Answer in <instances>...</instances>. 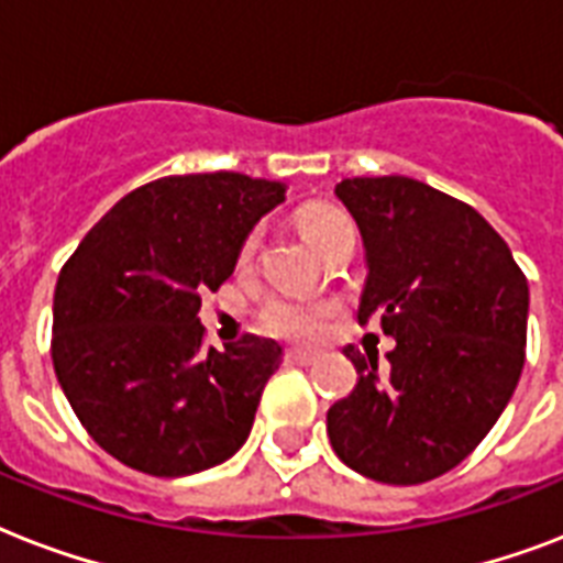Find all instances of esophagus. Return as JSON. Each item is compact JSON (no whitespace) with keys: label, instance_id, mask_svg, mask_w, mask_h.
Wrapping results in <instances>:
<instances>
[{"label":"esophagus","instance_id":"1","mask_svg":"<svg viewBox=\"0 0 563 563\" xmlns=\"http://www.w3.org/2000/svg\"><path fill=\"white\" fill-rule=\"evenodd\" d=\"M318 356L316 353H307V351H286V362L289 365H312Z\"/></svg>","mask_w":563,"mask_h":563}]
</instances>
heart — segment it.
<instances>
[{
    "instance_id": "b5f03b06",
    "label": "heart",
    "mask_w": 563,
    "mask_h": 563,
    "mask_svg": "<svg viewBox=\"0 0 563 563\" xmlns=\"http://www.w3.org/2000/svg\"><path fill=\"white\" fill-rule=\"evenodd\" d=\"M298 230L303 233L309 245L318 247L324 254L327 247L333 245L335 239L353 230V221L347 212H342L333 203H309L295 216ZM256 251V233L245 239L242 245V263H247ZM335 316L333 300L307 298V295H295V291H283L274 295L260 309V327L265 333L277 335V339H289V342H312L324 333L327 321Z\"/></svg>"
}]
</instances>
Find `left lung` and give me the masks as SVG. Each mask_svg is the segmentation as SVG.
I'll list each match as a JSON object with an SVG mask.
<instances>
[{
  "label": "left lung",
  "instance_id": "1",
  "mask_svg": "<svg viewBox=\"0 0 563 563\" xmlns=\"http://www.w3.org/2000/svg\"><path fill=\"white\" fill-rule=\"evenodd\" d=\"M368 280L360 324L394 335L388 365L344 347L356 388L327 411L335 455L368 479L420 485L488 435L526 362L529 283L506 239L453 195L402 178H347Z\"/></svg>",
  "mask_w": 563,
  "mask_h": 563
}]
</instances>
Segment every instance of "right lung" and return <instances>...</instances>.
I'll use <instances>...</instances> for the list:
<instances>
[{"instance_id":"1","label":"right lung","mask_w":563,"mask_h":563,"mask_svg":"<svg viewBox=\"0 0 563 563\" xmlns=\"http://www.w3.org/2000/svg\"><path fill=\"white\" fill-rule=\"evenodd\" d=\"M286 187L239 172L175 175L128 192L57 274L52 362L96 444L148 476H189L245 444L280 344H203V291Z\"/></svg>"}]
</instances>
